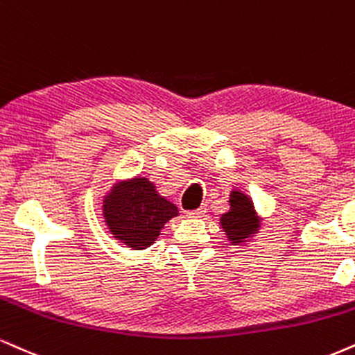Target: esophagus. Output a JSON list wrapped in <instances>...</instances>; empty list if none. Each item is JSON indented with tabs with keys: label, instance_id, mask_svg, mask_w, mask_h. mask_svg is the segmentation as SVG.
I'll list each match as a JSON object with an SVG mask.
<instances>
[{
	"label": "esophagus",
	"instance_id": "obj_1",
	"mask_svg": "<svg viewBox=\"0 0 355 355\" xmlns=\"http://www.w3.org/2000/svg\"><path fill=\"white\" fill-rule=\"evenodd\" d=\"M205 211H207V208H198V210H190V211H187V216H189V218H200V216L205 215Z\"/></svg>",
	"mask_w": 355,
	"mask_h": 355
}]
</instances>
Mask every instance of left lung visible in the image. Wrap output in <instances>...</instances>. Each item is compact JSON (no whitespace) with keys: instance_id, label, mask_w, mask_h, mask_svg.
Instances as JSON below:
<instances>
[{"instance_id":"obj_1","label":"left lung","mask_w":355,"mask_h":355,"mask_svg":"<svg viewBox=\"0 0 355 355\" xmlns=\"http://www.w3.org/2000/svg\"><path fill=\"white\" fill-rule=\"evenodd\" d=\"M220 223L232 245H243L258 233L261 220L256 215L250 196L240 190H233L230 193V210L221 215Z\"/></svg>"}]
</instances>
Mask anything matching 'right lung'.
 Listing matches in <instances>:
<instances>
[{"label":"right lung","instance_id":"1","mask_svg":"<svg viewBox=\"0 0 355 355\" xmlns=\"http://www.w3.org/2000/svg\"><path fill=\"white\" fill-rule=\"evenodd\" d=\"M102 215L115 240L132 250H145L157 240L168 220L178 216V208L145 177L115 183L104 196Z\"/></svg>","mask_w":355,"mask_h":355}]
</instances>
